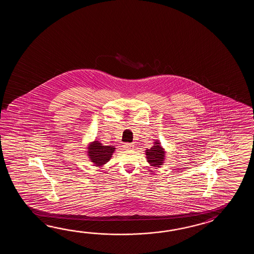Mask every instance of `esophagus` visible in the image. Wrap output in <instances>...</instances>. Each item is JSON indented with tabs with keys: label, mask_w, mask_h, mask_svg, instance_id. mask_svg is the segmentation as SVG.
<instances>
[{
	"label": "esophagus",
	"mask_w": 254,
	"mask_h": 254,
	"mask_svg": "<svg viewBox=\"0 0 254 254\" xmlns=\"http://www.w3.org/2000/svg\"><path fill=\"white\" fill-rule=\"evenodd\" d=\"M124 148H125V150H129V149L133 148V145L131 143H125L124 144Z\"/></svg>",
	"instance_id": "obj_1"
}]
</instances>
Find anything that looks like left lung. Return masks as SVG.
Returning a JSON list of instances; mask_svg holds the SVG:
<instances>
[{"label": "left lung", "mask_w": 254, "mask_h": 254, "mask_svg": "<svg viewBox=\"0 0 254 254\" xmlns=\"http://www.w3.org/2000/svg\"><path fill=\"white\" fill-rule=\"evenodd\" d=\"M146 158L149 163H151L152 166L160 167L164 161V151L160 145V142L155 141L154 146H152L151 149L146 150Z\"/></svg>", "instance_id": "obj_1"}]
</instances>
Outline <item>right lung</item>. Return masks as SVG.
I'll list each match as a JSON object with an SVG mask.
<instances>
[{"mask_svg": "<svg viewBox=\"0 0 254 254\" xmlns=\"http://www.w3.org/2000/svg\"><path fill=\"white\" fill-rule=\"evenodd\" d=\"M88 148H89L88 153L91 161L94 162V164H96L98 166H101L109 162V160L111 159L115 150V148L113 146L103 145L97 140H95Z\"/></svg>", "mask_w": 254, "mask_h": 254, "instance_id": "1", "label": "right lung"}]
</instances>
